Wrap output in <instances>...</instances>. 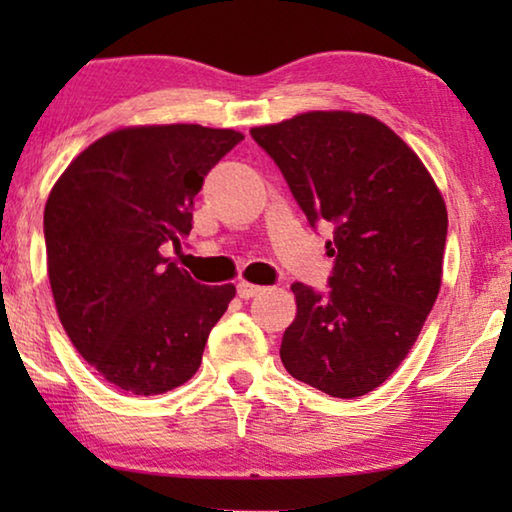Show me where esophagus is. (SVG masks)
I'll list each match as a JSON object with an SVG mask.
<instances>
[{
	"instance_id": "esophagus-1",
	"label": "esophagus",
	"mask_w": 512,
	"mask_h": 512,
	"mask_svg": "<svg viewBox=\"0 0 512 512\" xmlns=\"http://www.w3.org/2000/svg\"><path fill=\"white\" fill-rule=\"evenodd\" d=\"M259 291H262V287H257V284H250V282H246V280H241V282L237 284L239 298H244V300H250L253 296H257Z\"/></svg>"
}]
</instances>
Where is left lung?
<instances>
[{"label":"left lung","mask_w":512,"mask_h":512,"mask_svg":"<svg viewBox=\"0 0 512 512\" xmlns=\"http://www.w3.org/2000/svg\"><path fill=\"white\" fill-rule=\"evenodd\" d=\"M307 221L334 225L329 293L291 284L296 318L280 359L291 377L352 400L393 375L443 282L447 207L415 151L384 121L311 110L250 128Z\"/></svg>","instance_id":"1"}]
</instances>
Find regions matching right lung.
<instances>
[{"instance_id": "1", "label": "right lung", "mask_w": 512, "mask_h": 512, "mask_svg": "<svg viewBox=\"0 0 512 512\" xmlns=\"http://www.w3.org/2000/svg\"><path fill=\"white\" fill-rule=\"evenodd\" d=\"M244 135L198 124L128 126L69 162L45 205L56 311L81 357L133 395L196 375L235 284L203 287L162 255L192 230L203 178Z\"/></svg>"}]
</instances>
